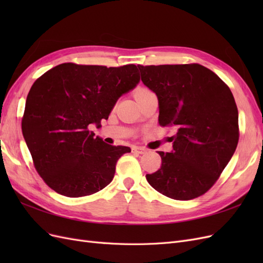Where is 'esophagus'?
<instances>
[{"mask_svg": "<svg viewBox=\"0 0 263 263\" xmlns=\"http://www.w3.org/2000/svg\"><path fill=\"white\" fill-rule=\"evenodd\" d=\"M133 153H136V154H139V155H144L146 153V149L142 148V147H138V146H135L133 147Z\"/></svg>", "mask_w": 263, "mask_h": 263, "instance_id": "1", "label": "esophagus"}]
</instances>
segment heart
<instances>
[{"label":"heart","mask_w":263,"mask_h":263,"mask_svg":"<svg viewBox=\"0 0 263 263\" xmlns=\"http://www.w3.org/2000/svg\"><path fill=\"white\" fill-rule=\"evenodd\" d=\"M144 91H147V90H146V89H139L135 95H137V94H139V93H141V92H144Z\"/></svg>","instance_id":"heart-1"}]
</instances>
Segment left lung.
<instances>
[{
    "mask_svg": "<svg viewBox=\"0 0 263 263\" xmlns=\"http://www.w3.org/2000/svg\"><path fill=\"white\" fill-rule=\"evenodd\" d=\"M138 68L141 81L157 94L159 125L176 129L173 150L158 151L160 169L146 179L173 200H193L215 184L237 148L239 127L233 93L198 63Z\"/></svg>",
    "mask_w": 263,
    "mask_h": 263,
    "instance_id": "8db88e82",
    "label": "left lung"
}]
</instances>
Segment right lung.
<instances>
[{"instance_id": "obj_1", "label": "right lung", "mask_w": 263, "mask_h": 263, "mask_svg": "<svg viewBox=\"0 0 263 263\" xmlns=\"http://www.w3.org/2000/svg\"><path fill=\"white\" fill-rule=\"evenodd\" d=\"M139 80L135 65L107 68L67 62L34 82L22 132L35 169L50 189L81 197L109 184L117 160L130 148L105 144L90 127L107 119L119 97Z\"/></svg>"}]
</instances>
